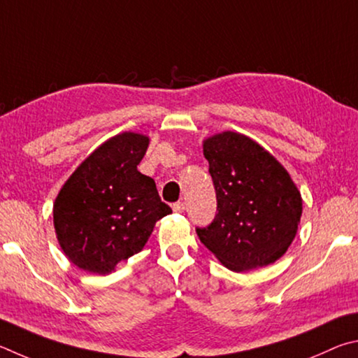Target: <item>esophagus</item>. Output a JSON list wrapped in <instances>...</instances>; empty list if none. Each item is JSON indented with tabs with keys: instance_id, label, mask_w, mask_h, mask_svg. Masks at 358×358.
<instances>
[{
	"instance_id": "34e87169",
	"label": "esophagus",
	"mask_w": 358,
	"mask_h": 358,
	"mask_svg": "<svg viewBox=\"0 0 358 358\" xmlns=\"http://www.w3.org/2000/svg\"><path fill=\"white\" fill-rule=\"evenodd\" d=\"M184 209H185V204L182 201H178V203L173 204V210L174 212H184Z\"/></svg>"
}]
</instances>
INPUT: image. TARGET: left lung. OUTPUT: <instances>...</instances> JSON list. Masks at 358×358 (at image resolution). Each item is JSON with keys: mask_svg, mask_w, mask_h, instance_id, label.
<instances>
[{"mask_svg": "<svg viewBox=\"0 0 358 358\" xmlns=\"http://www.w3.org/2000/svg\"><path fill=\"white\" fill-rule=\"evenodd\" d=\"M217 195L209 227L196 228L204 247L233 272L273 264L297 234L302 196L289 173L245 135L223 131L203 143Z\"/></svg>", "mask_w": 358, "mask_h": 358, "instance_id": "left-lung-1", "label": "left lung"}]
</instances>
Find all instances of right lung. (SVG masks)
I'll list each match as a JSON object with an SVG mask.
<instances>
[{
    "label": "right lung",
    "mask_w": 358,
    "mask_h": 358,
    "mask_svg": "<svg viewBox=\"0 0 358 358\" xmlns=\"http://www.w3.org/2000/svg\"><path fill=\"white\" fill-rule=\"evenodd\" d=\"M149 138L124 131L94 150L62 185L53 223L62 252L86 272L105 275L141 252L157 220L171 214L152 178L138 171Z\"/></svg>",
    "instance_id": "1"
}]
</instances>
